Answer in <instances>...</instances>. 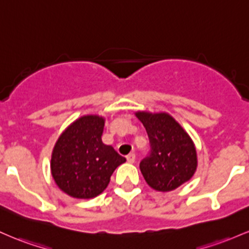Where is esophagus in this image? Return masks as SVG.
Returning <instances> with one entry per match:
<instances>
[{
  "instance_id": "1",
  "label": "esophagus",
  "mask_w": 249,
  "mask_h": 249,
  "mask_svg": "<svg viewBox=\"0 0 249 249\" xmlns=\"http://www.w3.org/2000/svg\"><path fill=\"white\" fill-rule=\"evenodd\" d=\"M125 158H127V161L129 162V163H134V162H135V154H134V153H130V154H128Z\"/></svg>"
}]
</instances>
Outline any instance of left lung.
<instances>
[{
  "label": "left lung",
  "instance_id": "8db88e82",
  "mask_svg": "<svg viewBox=\"0 0 249 249\" xmlns=\"http://www.w3.org/2000/svg\"><path fill=\"white\" fill-rule=\"evenodd\" d=\"M146 128L150 153L140 162L146 182L159 192H170L187 182L197 167L196 149L191 136L167 113L136 111Z\"/></svg>",
  "mask_w": 249,
  "mask_h": 249
}]
</instances>
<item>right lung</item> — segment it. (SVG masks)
<instances>
[{
	"instance_id": "add662e5",
	"label": "right lung",
	"mask_w": 249,
	"mask_h": 249,
	"mask_svg": "<svg viewBox=\"0 0 249 249\" xmlns=\"http://www.w3.org/2000/svg\"><path fill=\"white\" fill-rule=\"evenodd\" d=\"M105 117L85 115L61 134L52 153L50 169L58 188L75 199H93L107 188L111 174L125 162L102 142Z\"/></svg>"
}]
</instances>
